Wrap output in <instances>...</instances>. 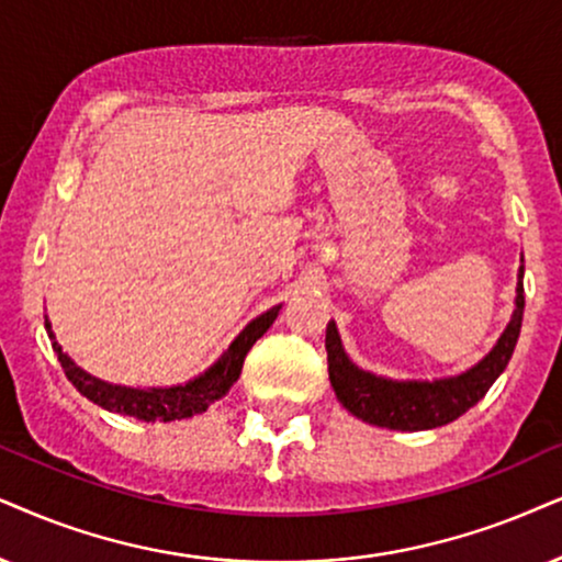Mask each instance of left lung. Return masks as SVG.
Here are the masks:
<instances>
[{
	"mask_svg": "<svg viewBox=\"0 0 562 562\" xmlns=\"http://www.w3.org/2000/svg\"><path fill=\"white\" fill-rule=\"evenodd\" d=\"M524 318V257L516 274L514 314L485 358L467 371L443 379H389L355 366L345 352L337 324H326V360L329 381L339 404L358 420L389 430H432L449 425L472 409L495 379L506 371L518 342Z\"/></svg>",
	"mask_w": 562,
	"mask_h": 562,
	"instance_id": "1",
	"label": "left lung"
}]
</instances>
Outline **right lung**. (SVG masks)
Instances as JSON below:
<instances>
[{
  "label": "right lung",
  "instance_id": "add662e5",
  "mask_svg": "<svg viewBox=\"0 0 562 562\" xmlns=\"http://www.w3.org/2000/svg\"><path fill=\"white\" fill-rule=\"evenodd\" d=\"M282 303L272 305L265 314L251 318L236 339H233L228 350L212 363L207 371L194 375L187 383H176V386H153V389H139V386H122V383H111L98 379L75 363L67 352L61 350V345L56 342V334L52 329V322L46 316V331L52 339L54 352L59 355V363L67 373V379L75 383V389L82 396H88L98 407L119 412V415L137 417L145 423H170V420H183V417H194L199 412H207L210 404L223 400L231 392L233 383L238 381L240 368L248 350L254 342L265 334L269 326L274 324L277 314H280Z\"/></svg>",
  "mask_w": 562,
  "mask_h": 562
}]
</instances>
